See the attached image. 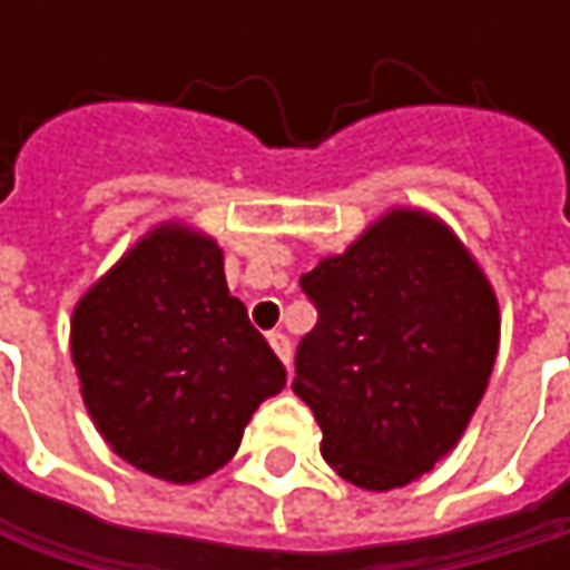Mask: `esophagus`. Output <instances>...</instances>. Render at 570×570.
I'll list each match as a JSON object with an SVG mask.
<instances>
[{"mask_svg":"<svg viewBox=\"0 0 570 570\" xmlns=\"http://www.w3.org/2000/svg\"><path fill=\"white\" fill-rule=\"evenodd\" d=\"M267 340H271L274 353L281 356V363H284V366H289V360H293V350H289V336H286V333H271Z\"/></svg>","mask_w":570,"mask_h":570,"instance_id":"1","label":"esophagus"}]
</instances>
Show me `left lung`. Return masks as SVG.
Listing matches in <instances>:
<instances>
[{
    "label": "left lung",
    "mask_w": 570,
    "mask_h": 570,
    "mask_svg": "<svg viewBox=\"0 0 570 570\" xmlns=\"http://www.w3.org/2000/svg\"><path fill=\"white\" fill-rule=\"evenodd\" d=\"M299 286L320 320L293 393L323 429V459L366 492L422 479L489 390L502 316L485 271L445 220L393 207Z\"/></svg>",
    "instance_id": "1"
}]
</instances>
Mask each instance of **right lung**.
I'll list each match as a JSON object with an SVG mask.
<instances>
[{
    "label": "right lung",
    "mask_w": 570,
    "mask_h": 570,
    "mask_svg": "<svg viewBox=\"0 0 570 570\" xmlns=\"http://www.w3.org/2000/svg\"><path fill=\"white\" fill-rule=\"evenodd\" d=\"M85 409L128 465L190 485L240 449L284 363L230 296L224 250L180 220L151 227L71 313Z\"/></svg>",
    "instance_id": "obj_1"
}]
</instances>
